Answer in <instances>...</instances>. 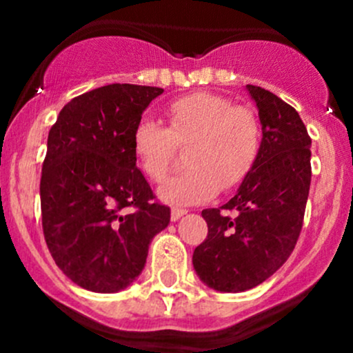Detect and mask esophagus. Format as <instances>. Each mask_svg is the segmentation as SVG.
I'll return each mask as SVG.
<instances>
[{
    "instance_id": "esophagus-1",
    "label": "esophagus",
    "mask_w": 353,
    "mask_h": 353,
    "mask_svg": "<svg viewBox=\"0 0 353 353\" xmlns=\"http://www.w3.org/2000/svg\"><path fill=\"white\" fill-rule=\"evenodd\" d=\"M186 213H188V210L177 208V206H176V208H172V212H170V219H172L174 222H176V220H179L181 216L186 215Z\"/></svg>"
}]
</instances>
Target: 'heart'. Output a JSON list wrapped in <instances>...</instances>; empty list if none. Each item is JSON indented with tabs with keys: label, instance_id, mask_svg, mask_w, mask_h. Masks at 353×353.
<instances>
[{
	"label": "heart",
	"instance_id": "obj_1",
	"mask_svg": "<svg viewBox=\"0 0 353 353\" xmlns=\"http://www.w3.org/2000/svg\"><path fill=\"white\" fill-rule=\"evenodd\" d=\"M169 126L141 116L131 134L133 152L143 172L159 183L188 147L190 167L170 176L160 196L174 205H193L215 196L216 191L239 186L261 154L263 131L258 116L248 108L216 94L198 92L170 102Z\"/></svg>",
	"mask_w": 353,
	"mask_h": 353
}]
</instances>
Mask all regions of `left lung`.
<instances>
[{"label": "left lung", "mask_w": 353, "mask_h": 353, "mask_svg": "<svg viewBox=\"0 0 353 353\" xmlns=\"http://www.w3.org/2000/svg\"><path fill=\"white\" fill-rule=\"evenodd\" d=\"M248 90L259 110L261 154L232 199L203 210L208 234L193 252L198 276L219 292L249 290L287 261L311 186V137L299 112L270 90Z\"/></svg>", "instance_id": "left-lung-1"}]
</instances>
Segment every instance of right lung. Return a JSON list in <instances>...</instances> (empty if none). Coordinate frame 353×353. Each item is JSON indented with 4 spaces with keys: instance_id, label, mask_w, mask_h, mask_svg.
<instances>
[{
    "instance_id": "obj_1",
    "label": "right lung",
    "mask_w": 353,
    "mask_h": 353,
    "mask_svg": "<svg viewBox=\"0 0 353 353\" xmlns=\"http://www.w3.org/2000/svg\"><path fill=\"white\" fill-rule=\"evenodd\" d=\"M163 88L112 83L71 99L49 130L42 163V230L63 273L112 294L143 270L152 239L170 222L137 167L131 134Z\"/></svg>"
}]
</instances>
